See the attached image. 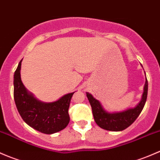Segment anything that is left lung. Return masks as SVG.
Listing matches in <instances>:
<instances>
[{
    "label": "left lung",
    "instance_id": "left-lung-1",
    "mask_svg": "<svg viewBox=\"0 0 160 160\" xmlns=\"http://www.w3.org/2000/svg\"><path fill=\"white\" fill-rule=\"evenodd\" d=\"M148 82L147 78H146V82H145L140 102L132 108H129L123 111L113 112H109L105 110L100 102L95 99L89 92H86V96L92 106V114L96 124L103 129L118 132L122 131L129 127L139 116L146 104Z\"/></svg>",
    "mask_w": 160,
    "mask_h": 160
}]
</instances>
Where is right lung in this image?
<instances>
[{
    "label": "right lung",
    "instance_id": "right-lung-1",
    "mask_svg": "<svg viewBox=\"0 0 160 160\" xmlns=\"http://www.w3.org/2000/svg\"><path fill=\"white\" fill-rule=\"evenodd\" d=\"M21 62L14 75V98L21 118L31 128L44 134H53L64 129L70 121L68 108L75 92L52 102L40 101L25 88L21 81Z\"/></svg>",
    "mask_w": 160,
    "mask_h": 160
}]
</instances>
